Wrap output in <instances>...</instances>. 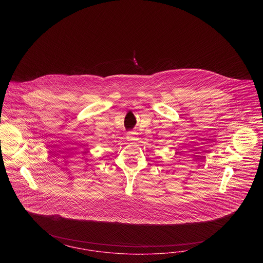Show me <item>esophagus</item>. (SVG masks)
<instances>
[{
    "label": "esophagus",
    "mask_w": 263,
    "mask_h": 263,
    "mask_svg": "<svg viewBox=\"0 0 263 263\" xmlns=\"http://www.w3.org/2000/svg\"><path fill=\"white\" fill-rule=\"evenodd\" d=\"M127 138L129 141H136L138 140V136L136 132H128Z\"/></svg>",
    "instance_id": "34e87169"
}]
</instances>
